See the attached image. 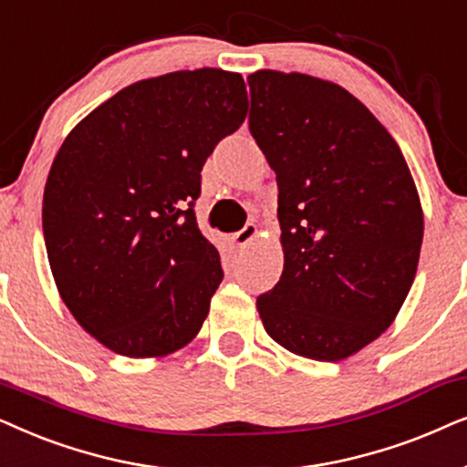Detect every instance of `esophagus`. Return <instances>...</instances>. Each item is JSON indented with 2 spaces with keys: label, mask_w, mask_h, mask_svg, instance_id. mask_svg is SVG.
<instances>
[{
  "label": "esophagus",
  "mask_w": 467,
  "mask_h": 467,
  "mask_svg": "<svg viewBox=\"0 0 467 467\" xmlns=\"http://www.w3.org/2000/svg\"><path fill=\"white\" fill-rule=\"evenodd\" d=\"M256 233H258L256 223H245V226L241 228L239 233H234L230 239H233V244L237 247H245V245L252 244V239L256 237Z\"/></svg>",
  "instance_id": "34e87169"
}]
</instances>
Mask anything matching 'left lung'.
Here are the masks:
<instances>
[{"label": "left lung", "mask_w": 467, "mask_h": 467, "mask_svg": "<svg viewBox=\"0 0 467 467\" xmlns=\"http://www.w3.org/2000/svg\"><path fill=\"white\" fill-rule=\"evenodd\" d=\"M250 132L277 179L284 271L256 307L285 350L341 360L387 331L414 282L422 211L401 149L344 87L258 70Z\"/></svg>", "instance_id": "8db88e82"}]
</instances>
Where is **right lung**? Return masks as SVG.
Returning a JSON list of instances; mask_svg holds the SVG:
<instances>
[{"label":"right lung","mask_w":467,"mask_h":467,"mask_svg":"<svg viewBox=\"0 0 467 467\" xmlns=\"http://www.w3.org/2000/svg\"><path fill=\"white\" fill-rule=\"evenodd\" d=\"M245 115L241 74L171 72L115 93L55 155L48 263L78 325L113 352L164 357L201 331L223 277L196 223L201 171Z\"/></svg>","instance_id":"add662e5"}]
</instances>
